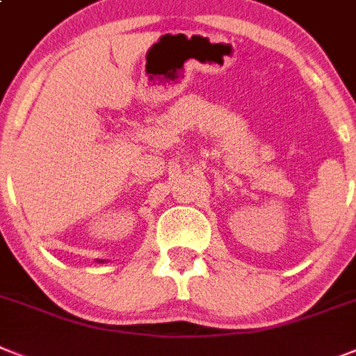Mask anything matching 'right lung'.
Masks as SVG:
<instances>
[{"instance_id": "add662e5", "label": "right lung", "mask_w": 356, "mask_h": 356, "mask_svg": "<svg viewBox=\"0 0 356 356\" xmlns=\"http://www.w3.org/2000/svg\"><path fill=\"white\" fill-rule=\"evenodd\" d=\"M97 262H99V264H104L106 261H103V259H97Z\"/></svg>"}]
</instances>
